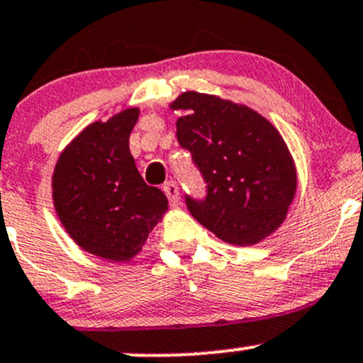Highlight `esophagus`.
Listing matches in <instances>:
<instances>
[{"instance_id": "1", "label": "esophagus", "mask_w": 363, "mask_h": 363, "mask_svg": "<svg viewBox=\"0 0 363 363\" xmlns=\"http://www.w3.org/2000/svg\"><path fill=\"white\" fill-rule=\"evenodd\" d=\"M163 193H165L167 198H169L170 205L177 206L179 203H181V194H179V188L175 182H172V181L165 182V186H163Z\"/></svg>"}]
</instances>
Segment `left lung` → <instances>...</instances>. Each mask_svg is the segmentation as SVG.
Wrapping results in <instances>:
<instances>
[{
	"label": "left lung",
	"mask_w": 363,
	"mask_h": 363,
	"mask_svg": "<svg viewBox=\"0 0 363 363\" xmlns=\"http://www.w3.org/2000/svg\"><path fill=\"white\" fill-rule=\"evenodd\" d=\"M177 139L208 184L205 201L186 198L191 215L218 240L252 246L276 233L298 188L294 158L264 115L217 94L184 91Z\"/></svg>",
	"instance_id": "obj_1"
}]
</instances>
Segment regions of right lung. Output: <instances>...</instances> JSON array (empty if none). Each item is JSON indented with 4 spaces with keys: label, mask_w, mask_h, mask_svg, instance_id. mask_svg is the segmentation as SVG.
Returning a JSON list of instances; mask_svg holds the SVG:
<instances>
[{
    "label": "right lung",
    "mask_w": 363,
    "mask_h": 363,
    "mask_svg": "<svg viewBox=\"0 0 363 363\" xmlns=\"http://www.w3.org/2000/svg\"><path fill=\"white\" fill-rule=\"evenodd\" d=\"M139 108L82 129L60 153L51 198L60 224L89 255L108 262L133 260L169 212V200L138 172L129 136Z\"/></svg>",
    "instance_id": "right-lung-1"
}]
</instances>
